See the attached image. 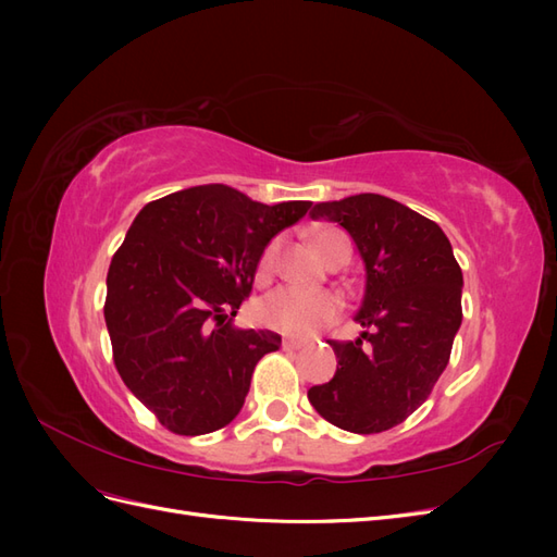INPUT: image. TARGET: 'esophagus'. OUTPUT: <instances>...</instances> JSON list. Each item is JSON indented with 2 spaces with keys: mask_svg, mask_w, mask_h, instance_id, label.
<instances>
[{
  "mask_svg": "<svg viewBox=\"0 0 557 557\" xmlns=\"http://www.w3.org/2000/svg\"><path fill=\"white\" fill-rule=\"evenodd\" d=\"M307 346V342H301V339H290V336H288V339H283V348L285 350H299V348H305Z\"/></svg>",
  "mask_w": 557,
  "mask_h": 557,
  "instance_id": "obj_1",
  "label": "esophagus"
}]
</instances>
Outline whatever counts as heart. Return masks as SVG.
<instances>
[{"mask_svg":"<svg viewBox=\"0 0 557 557\" xmlns=\"http://www.w3.org/2000/svg\"><path fill=\"white\" fill-rule=\"evenodd\" d=\"M339 242H346L342 232L336 230L318 232L315 250L320 252V258L325 260L330 256V250ZM276 252H278V242L267 244V248L262 250L260 262H258L260 281H267L272 276ZM339 313H342V299L336 295L327 290H301V288H293V285H283V288L269 293L260 305V315L264 320V325L278 330L281 334L299 336V339H309V336L334 325Z\"/></svg>","mask_w":557,"mask_h":557,"instance_id":"1","label":"heart"}]
</instances>
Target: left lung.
<instances>
[{"mask_svg": "<svg viewBox=\"0 0 557 557\" xmlns=\"http://www.w3.org/2000/svg\"><path fill=\"white\" fill-rule=\"evenodd\" d=\"M313 221L342 225L356 242L364 297L356 342H330L336 374L309 401L327 423L376 434L404 423L448 364L462 323V272L444 230L399 201L362 193L320 201Z\"/></svg>", "mask_w": 557, "mask_h": 557, "instance_id": "1", "label": "left lung"}]
</instances>
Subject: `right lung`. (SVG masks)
Returning a JSON list of instances; mask_svg holds the SVG:
<instances>
[{
  "label": "right lung",
  "mask_w": 557,
  "mask_h": 557,
  "mask_svg": "<svg viewBox=\"0 0 557 557\" xmlns=\"http://www.w3.org/2000/svg\"><path fill=\"white\" fill-rule=\"evenodd\" d=\"M311 201L267 207L223 183L150 201L134 218L107 276L113 362L174 434H209L244 407L252 369L278 350L269 330L232 325L267 244Z\"/></svg>",
  "instance_id": "add662e5"
}]
</instances>
